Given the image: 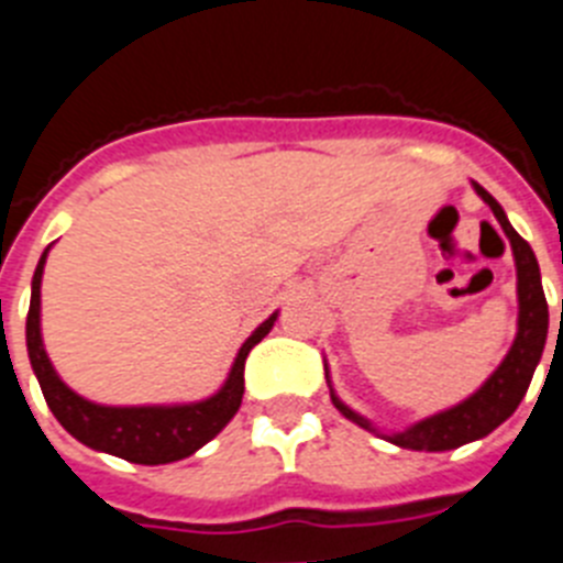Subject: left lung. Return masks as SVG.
<instances>
[{"label":"left lung","mask_w":563,"mask_h":563,"mask_svg":"<svg viewBox=\"0 0 563 563\" xmlns=\"http://www.w3.org/2000/svg\"><path fill=\"white\" fill-rule=\"evenodd\" d=\"M474 188L482 200L490 206L494 217L499 220L501 231L510 239V247H514L516 276H519V332H516L514 346H510V352H507L499 369L487 377V383L476 395L462 400L454 409L440 411V415L429 417V420L415 422L411 429L400 431V434L386 437V440L400 445V449L449 451L460 449L465 442H474L479 437H487L494 429H499L501 422L519 409L521 397L527 395V386L533 380V372L541 361V352H544L550 312H547V298L544 290H541V273L533 247L527 245L525 239L514 231V225L507 222L499 202L479 183H474ZM332 402H335V409L343 417H350L361 429L375 431L377 434V429L369 420H363L350 406H343L335 395H332Z\"/></svg>","instance_id":"8db88e82"}]
</instances>
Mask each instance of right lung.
I'll return each instance as SVG.
<instances>
[{
    "label": "right lung",
    "instance_id": "1",
    "mask_svg": "<svg viewBox=\"0 0 563 563\" xmlns=\"http://www.w3.org/2000/svg\"><path fill=\"white\" fill-rule=\"evenodd\" d=\"M44 258H47V251L42 253L36 273H33V292H30L27 310V355L49 411L56 415V420L69 434L84 442V445H89V449L107 451V454L137 462V465H166V462L191 456L194 451L202 449L208 440H213L225 429L228 420L239 411L242 395H245L247 352L273 330V321H276L278 312H273L265 324L242 343L225 386L208 400L191 402V406L112 409V406H98V402L84 400L76 391L67 389L62 377L56 375V369H53L47 352H44L42 330H38Z\"/></svg>",
    "mask_w": 563,
    "mask_h": 563
}]
</instances>
